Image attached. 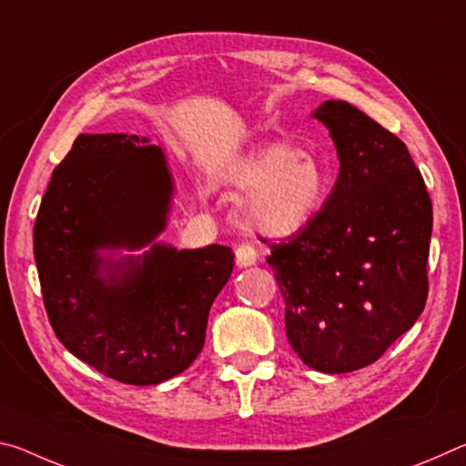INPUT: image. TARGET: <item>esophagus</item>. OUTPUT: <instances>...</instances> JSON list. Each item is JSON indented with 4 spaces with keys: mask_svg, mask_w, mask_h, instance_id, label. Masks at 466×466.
Segmentation results:
<instances>
[{
    "mask_svg": "<svg viewBox=\"0 0 466 466\" xmlns=\"http://www.w3.org/2000/svg\"><path fill=\"white\" fill-rule=\"evenodd\" d=\"M257 263V250L250 247V244H240L236 248V265L238 267H250Z\"/></svg>",
    "mask_w": 466,
    "mask_h": 466,
    "instance_id": "1",
    "label": "esophagus"
}]
</instances>
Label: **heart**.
<instances>
[{
    "label": "heart",
    "instance_id": "heart-1",
    "mask_svg": "<svg viewBox=\"0 0 466 466\" xmlns=\"http://www.w3.org/2000/svg\"><path fill=\"white\" fill-rule=\"evenodd\" d=\"M226 180L248 193L242 224L265 238H288L310 224L329 193L327 172L309 149L269 144L226 172Z\"/></svg>",
    "mask_w": 466,
    "mask_h": 466
}]
</instances>
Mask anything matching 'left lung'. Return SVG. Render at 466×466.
Segmentation results:
<instances>
[{"mask_svg": "<svg viewBox=\"0 0 466 466\" xmlns=\"http://www.w3.org/2000/svg\"><path fill=\"white\" fill-rule=\"evenodd\" d=\"M327 125L337 183L310 224L271 244L288 341L327 374L366 368L415 325L428 299L431 199L407 146L345 100Z\"/></svg>", "mask_w": 466, "mask_h": 466, "instance_id": "obj_1", "label": "left lung"}]
</instances>
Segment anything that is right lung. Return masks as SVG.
<instances>
[{
	"label": "right lung",
	"instance_id": "1",
	"mask_svg": "<svg viewBox=\"0 0 466 466\" xmlns=\"http://www.w3.org/2000/svg\"><path fill=\"white\" fill-rule=\"evenodd\" d=\"M172 177L157 146L125 133H82L53 170L35 222L46 317L77 360L123 384H160L199 356L209 309L234 269L222 244L146 255L167 226Z\"/></svg>",
	"mask_w": 466,
	"mask_h": 466
}]
</instances>
